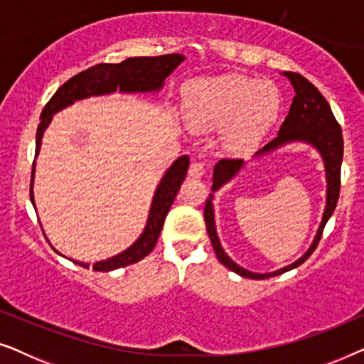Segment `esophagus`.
Listing matches in <instances>:
<instances>
[{
	"instance_id": "obj_1",
	"label": "esophagus",
	"mask_w": 364,
	"mask_h": 364,
	"mask_svg": "<svg viewBox=\"0 0 364 364\" xmlns=\"http://www.w3.org/2000/svg\"><path fill=\"white\" fill-rule=\"evenodd\" d=\"M205 173V166L202 162H192L191 168H188V176L193 178H200Z\"/></svg>"
}]
</instances>
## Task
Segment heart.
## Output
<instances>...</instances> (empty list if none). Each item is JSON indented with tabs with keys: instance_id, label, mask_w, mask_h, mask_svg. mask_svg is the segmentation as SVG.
<instances>
[{
	"instance_id": "b5f03b06",
	"label": "heart",
	"mask_w": 364,
	"mask_h": 364,
	"mask_svg": "<svg viewBox=\"0 0 364 364\" xmlns=\"http://www.w3.org/2000/svg\"><path fill=\"white\" fill-rule=\"evenodd\" d=\"M183 121L196 132L223 127V146L238 156L252 152L275 126L280 96L272 84L223 74L200 79L187 87Z\"/></svg>"
}]
</instances>
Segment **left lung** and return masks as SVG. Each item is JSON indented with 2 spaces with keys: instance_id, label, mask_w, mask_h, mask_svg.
Listing matches in <instances>:
<instances>
[{
  "instance_id": "8db88e82",
  "label": "left lung",
  "mask_w": 364,
  "mask_h": 364,
  "mask_svg": "<svg viewBox=\"0 0 364 364\" xmlns=\"http://www.w3.org/2000/svg\"><path fill=\"white\" fill-rule=\"evenodd\" d=\"M290 84L295 89V97H293L290 112L285 121H283L278 136L268 142L265 147L260 149L253 159H262L270 156V154L280 151V149L291 146V144H303V146H310L320 154L323 167H325V181H326V202L325 208H323L321 222L318 225V230L313 237L311 245L308 250L303 253L300 258L290 265L278 268L275 272L268 273H257L250 272L247 268L238 265L233 262L227 252L223 250L220 238H218L217 227H215V210H213V198H215V192L220 191L223 186L232 182L238 173L243 171L247 162L243 161H227L222 159L213 167L212 176V193L208 196L205 202V212H203V218H205L207 233L210 237L212 247L215 250V255L222 265H225L228 270L235 272L237 275L252 278V280H265V278L282 275V273L290 272L293 268L300 267L306 258L315 252V248L320 242L323 228H325L326 222L330 220L336 208L338 197H340V172H341V162H343V137H341V127L338 126L335 116H333L330 104L326 99L321 96V92L313 86V84L296 73H282Z\"/></svg>"
}]
</instances>
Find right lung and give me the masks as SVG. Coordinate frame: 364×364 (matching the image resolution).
<instances>
[{
    "label": "right lung",
    "instance_id": "add662e5",
    "mask_svg": "<svg viewBox=\"0 0 364 364\" xmlns=\"http://www.w3.org/2000/svg\"><path fill=\"white\" fill-rule=\"evenodd\" d=\"M183 59H186V56H182V54H167V56L157 58H129L126 61L119 64H97V66L89 68L86 71L76 74V76L64 82L63 86L54 92V96L49 99L46 107L43 109L41 122H39L36 132V157L39 151H41L44 132H46L49 124H51L54 114L73 106L74 102L82 101V99L111 96V94L116 91L121 94L161 92L167 76H171V74L176 71V68L183 61ZM188 164H191L188 156H181L172 162V166L168 167L166 173L162 176L156 192H154L146 227H144V230L141 235H139L137 240L134 242L131 247H127L126 250L117 253V255L109 257L107 260L96 262L92 265V270H117V268L141 262L144 257H147L149 253L154 250L157 238L162 232L167 213L171 210L173 203V198L177 197V192L181 191L182 182L186 181ZM34 173H36V162H34L31 173V203L34 210H36L33 192ZM54 250H56V248H54ZM59 255H61V253H59ZM69 260H71V258H69ZM73 262L84 268L91 267V263L87 262Z\"/></svg>",
    "mask_w": 364,
    "mask_h": 364
}]
</instances>
